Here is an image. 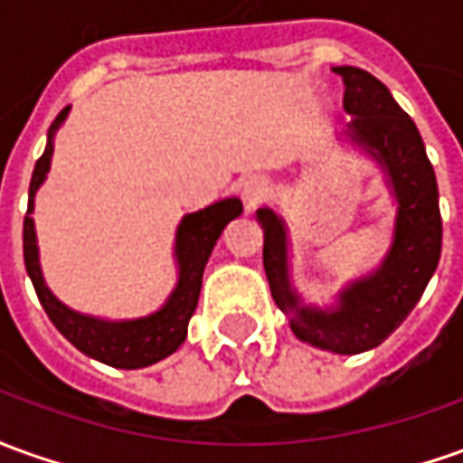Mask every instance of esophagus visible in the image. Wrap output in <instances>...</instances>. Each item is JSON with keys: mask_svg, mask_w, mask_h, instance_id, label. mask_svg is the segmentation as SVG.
Listing matches in <instances>:
<instances>
[{"mask_svg": "<svg viewBox=\"0 0 463 463\" xmlns=\"http://www.w3.org/2000/svg\"><path fill=\"white\" fill-rule=\"evenodd\" d=\"M269 191H272V186H269V181L264 176H251L241 184V196H244L247 209L260 206V203L269 196Z\"/></svg>", "mask_w": 463, "mask_h": 463, "instance_id": "obj_1", "label": "esophagus"}]
</instances>
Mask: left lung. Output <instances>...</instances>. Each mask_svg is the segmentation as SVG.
Instances as JSON below:
<instances>
[{
  "instance_id": "obj_1",
  "label": "left lung",
  "mask_w": 463,
  "mask_h": 463,
  "mask_svg": "<svg viewBox=\"0 0 463 463\" xmlns=\"http://www.w3.org/2000/svg\"><path fill=\"white\" fill-rule=\"evenodd\" d=\"M345 82L343 138L381 165L396 201L393 237L373 272L337 289L330 305L305 302L289 274V232L279 213L262 206L264 272L277 307L302 343L337 355H358L383 343L423 295L441 257V212L436 174L416 123L378 78L360 67H333ZM337 136V138H340Z\"/></svg>"
}]
</instances>
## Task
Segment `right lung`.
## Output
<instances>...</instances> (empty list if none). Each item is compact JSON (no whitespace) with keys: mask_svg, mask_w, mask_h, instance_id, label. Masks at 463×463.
Segmentation results:
<instances>
[{"mask_svg":"<svg viewBox=\"0 0 463 463\" xmlns=\"http://www.w3.org/2000/svg\"><path fill=\"white\" fill-rule=\"evenodd\" d=\"M70 105L55 118V123L47 130V146L40 161L34 164L30 181V203H27V216H24V267L30 274L34 292L43 302L47 317L52 320L60 333L65 335L80 353H85L88 358H95L123 368V371H136L146 368L158 360L168 358L171 353H176L181 343L186 340L189 333V320L196 305H199L201 277L203 267L212 257L216 241L222 237V232L232 219H237L241 213V201L237 196L213 201L212 206L199 209V212L186 213L176 226V241H174V260H176L178 279L176 287L171 289V295L165 302L151 315L136 317V320H105L95 315H82V312L67 307L65 302L52 295V289L47 287L40 264V247H37V232H34V196L37 189L44 184V178L50 174L52 164V151H55V136L60 126L65 123Z\"/></svg>","mask_w":463,"mask_h":463,"instance_id":"right-lung-1","label":"right lung"}]
</instances>
